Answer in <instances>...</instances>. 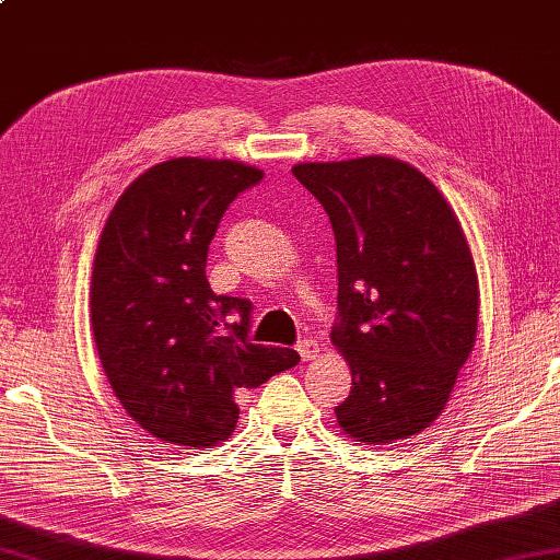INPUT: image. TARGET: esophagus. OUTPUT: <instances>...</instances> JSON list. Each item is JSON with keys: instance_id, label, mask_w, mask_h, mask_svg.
I'll return each instance as SVG.
<instances>
[{"instance_id": "1", "label": "esophagus", "mask_w": 560, "mask_h": 560, "mask_svg": "<svg viewBox=\"0 0 560 560\" xmlns=\"http://www.w3.org/2000/svg\"><path fill=\"white\" fill-rule=\"evenodd\" d=\"M295 349H299V354H301L303 361H313V359L320 357L323 345L317 342V339H303V342L295 347Z\"/></svg>"}]
</instances>
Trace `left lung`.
Masks as SVG:
<instances>
[{"instance_id": "left-lung-1", "label": "left lung", "mask_w": 560, "mask_h": 560, "mask_svg": "<svg viewBox=\"0 0 560 560\" xmlns=\"http://www.w3.org/2000/svg\"><path fill=\"white\" fill-rule=\"evenodd\" d=\"M330 215L339 323L330 339L352 371L337 424L361 444L427 430L452 398L478 332V271L452 203L412 167L364 155L293 164Z\"/></svg>"}]
</instances>
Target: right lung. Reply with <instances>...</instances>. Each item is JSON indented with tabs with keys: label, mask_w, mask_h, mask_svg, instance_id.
Segmentation results:
<instances>
[{
	"label": "right lung",
	"mask_w": 560,
	"mask_h": 560,
	"mask_svg": "<svg viewBox=\"0 0 560 560\" xmlns=\"http://www.w3.org/2000/svg\"><path fill=\"white\" fill-rule=\"evenodd\" d=\"M261 177L237 160H164L126 186L98 235L96 352L124 410L167 444L225 442L240 418L237 393L301 361L293 349L252 345V303L213 293L206 279L225 208Z\"/></svg>",
	"instance_id": "obj_1"
}]
</instances>
